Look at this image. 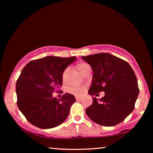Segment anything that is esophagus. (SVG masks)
<instances>
[{
	"label": "esophagus",
	"instance_id": "obj_1",
	"mask_svg": "<svg viewBox=\"0 0 153 153\" xmlns=\"http://www.w3.org/2000/svg\"><path fill=\"white\" fill-rule=\"evenodd\" d=\"M81 99V96H76V100L77 101H79V100H80Z\"/></svg>",
	"mask_w": 153,
	"mask_h": 153
}]
</instances>
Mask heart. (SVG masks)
Returning <instances> with one entry per match:
<instances>
[{
    "mask_svg": "<svg viewBox=\"0 0 153 153\" xmlns=\"http://www.w3.org/2000/svg\"><path fill=\"white\" fill-rule=\"evenodd\" d=\"M86 65H88V64L84 63V62H81V63H79L76 65V69L78 70L79 72L81 73L82 70H83V68H84ZM66 74H67V70L65 71L63 73V76H63V79L65 78ZM70 91L71 93L76 94V95H79V94H81L83 91V88H73L70 90Z\"/></svg>",
    "mask_w": 153,
    "mask_h": 153,
    "instance_id": "b5f03b06",
    "label": "heart"
}]
</instances>
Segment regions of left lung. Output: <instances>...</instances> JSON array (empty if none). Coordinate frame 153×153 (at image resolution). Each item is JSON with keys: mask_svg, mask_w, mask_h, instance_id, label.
Listing matches in <instances>:
<instances>
[{"mask_svg": "<svg viewBox=\"0 0 153 153\" xmlns=\"http://www.w3.org/2000/svg\"><path fill=\"white\" fill-rule=\"evenodd\" d=\"M81 58L93 72L88 94L104 92L101 100L93 98L85 109L89 118L97 124L111 127L123 122L134 108L139 95L137 79L128 62L107 53L92 54Z\"/></svg>", "mask_w": 153, "mask_h": 153, "instance_id": "8db88e82", "label": "left lung"}]
</instances>
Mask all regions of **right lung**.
Masks as SVG:
<instances>
[{
    "mask_svg": "<svg viewBox=\"0 0 153 153\" xmlns=\"http://www.w3.org/2000/svg\"><path fill=\"white\" fill-rule=\"evenodd\" d=\"M76 58L47 56L29 62L22 70L16 84L17 106L34 126L53 128L68 117L76 98L65 93L60 100L52 94L62 85L65 70Z\"/></svg>",
    "mask_w": 153,
    "mask_h": 153,
    "instance_id": "1",
    "label": "right lung"
}]
</instances>
